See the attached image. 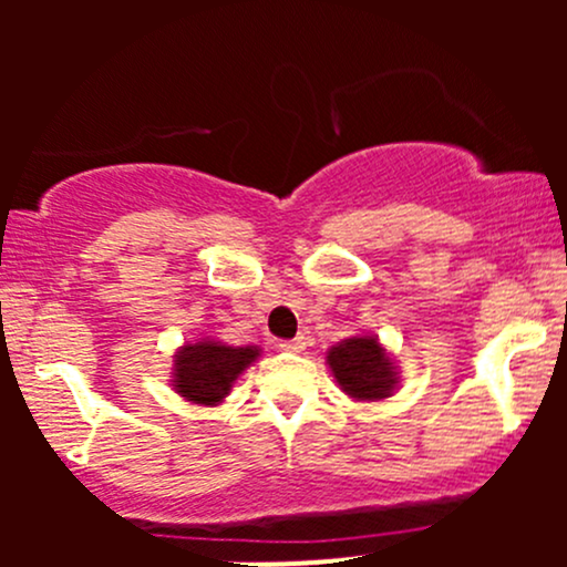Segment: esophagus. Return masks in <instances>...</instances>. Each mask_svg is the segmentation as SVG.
I'll return each mask as SVG.
<instances>
[{"label":"esophagus","mask_w":567,"mask_h":567,"mask_svg":"<svg viewBox=\"0 0 567 567\" xmlns=\"http://www.w3.org/2000/svg\"><path fill=\"white\" fill-rule=\"evenodd\" d=\"M277 347L285 349V351H303L306 349V338L296 336V338H290V341H279Z\"/></svg>","instance_id":"obj_1"}]
</instances>
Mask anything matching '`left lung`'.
<instances>
[{"label":"left lung","mask_w":567,"mask_h":567,"mask_svg":"<svg viewBox=\"0 0 567 567\" xmlns=\"http://www.w3.org/2000/svg\"><path fill=\"white\" fill-rule=\"evenodd\" d=\"M328 362L343 392L357 400H383L392 394L396 383L392 360L375 338H347L328 351Z\"/></svg>","instance_id":"1"}]
</instances>
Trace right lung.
<instances>
[{"mask_svg": "<svg viewBox=\"0 0 567 567\" xmlns=\"http://www.w3.org/2000/svg\"><path fill=\"white\" fill-rule=\"evenodd\" d=\"M258 357L256 347H224L199 341L175 354V392L197 405H216L229 394L237 375Z\"/></svg>", "mask_w": 567, "mask_h": 567, "instance_id": "right-lung-1", "label": "right lung"}]
</instances>
